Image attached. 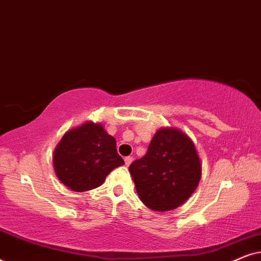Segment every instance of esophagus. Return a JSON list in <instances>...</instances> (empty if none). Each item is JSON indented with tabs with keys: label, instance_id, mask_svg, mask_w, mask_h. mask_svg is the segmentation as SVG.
Segmentation results:
<instances>
[{
	"label": "esophagus",
	"instance_id": "34e87169",
	"mask_svg": "<svg viewBox=\"0 0 261 261\" xmlns=\"http://www.w3.org/2000/svg\"><path fill=\"white\" fill-rule=\"evenodd\" d=\"M132 162H133V156H126V158H124V164H126V166H129Z\"/></svg>",
	"mask_w": 261,
	"mask_h": 261
}]
</instances>
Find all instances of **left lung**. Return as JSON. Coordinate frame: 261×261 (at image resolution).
I'll return each mask as SVG.
<instances>
[{
	"label": "left lung",
	"instance_id": "obj_1",
	"mask_svg": "<svg viewBox=\"0 0 261 261\" xmlns=\"http://www.w3.org/2000/svg\"><path fill=\"white\" fill-rule=\"evenodd\" d=\"M129 172L142 203L155 212H166L194 194L202 166L191 139L167 127L156 132L147 153L130 164Z\"/></svg>",
	"mask_w": 261,
	"mask_h": 261
}]
</instances>
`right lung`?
Wrapping results in <instances>:
<instances>
[{
    "mask_svg": "<svg viewBox=\"0 0 261 261\" xmlns=\"http://www.w3.org/2000/svg\"><path fill=\"white\" fill-rule=\"evenodd\" d=\"M123 164L115 138L107 133L101 123L91 121L67 130L53 153L57 177L76 192L102 185L106 177Z\"/></svg>",
    "mask_w": 261,
    "mask_h": 261,
    "instance_id": "obj_1",
    "label": "right lung"
}]
</instances>
